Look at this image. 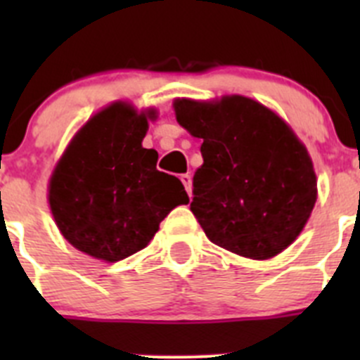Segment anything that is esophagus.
Instances as JSON below:
<instances>
[{
  "mask_svg": "<svg viewBox=\"0 0 360 360\" xmlns=\"http://www.w3.org/2000/svg\"><path fill=\"white\" fill-rule=\"evenodd\" d=\"M180 180H182L184 187H186L187 195H191V187H193V180H191L189 174H182V176H180Z\"/></svg>",
  "mask_w": 360,
  "mask_h": 360,
  "instance_id": "34e87169",
  "label": "esophagus"
}]
</instances>
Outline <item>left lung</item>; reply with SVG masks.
<instances>
[{
	"label": "left lung",
	"instance_id": "1",
	"mask_svg": "<svg viewBox=\"0 0 360 360\" xmlns=\"http://www.w3.org/2000/svg\"><path fill=\"white\" fill-rule=\"evenodd\" d=\"M180 126L202 139L191 211L209 240L269 259L303 231L316 205L308 151L274 111L232 95L218 103L174 101Z\"/></svg>",
	"mask_w": 360,
	"mask_h": 360
}]
</instances>
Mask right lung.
Here are the masks:
<instances>
[{
    "label": "right lung",
    "mask_w": 360,
    "mask_h": 360,
    "mask_svg": "<svg viewBox=\"0 0 360 360\" xmlns=\"http://www.w3.org/2000/svg\"><path fill=\"white\" fill-rule=\"evenodd\" d=\"M153 117V110L111 104L86 122L57 164L50 209L81 252L120 262L144 249L171 209L189 202L182 182L157 169L158 153L142 148Z\"/></svg>",
    "instance_id": "obj_1"
}]
</instances>
